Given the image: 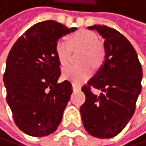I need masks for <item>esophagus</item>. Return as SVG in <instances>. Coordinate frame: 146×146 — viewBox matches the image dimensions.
I'll return each mask as SVG.
<instances>
[{
	"label": "esophagus",
	"mask_w": 146,
	"mask_h": 146,
	"mask_svg": "<svg viewBox=\"0 0 146 146\" xmlns=\"http://www.w3.org/2000/svg\"><path fill=\"white\" fill-rule=\"evenodd\" d=\"M72 90H74V92H76V91H80V86H78V85H76V84H72Z\"/></svg>",
	"instance_id": "obj_1"
}]
</instances>
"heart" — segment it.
<instances>
[{
  "mask_svg": "<svg viewBox=\"0 0 146 146\" xmlns=\"http://www.w3.org/2000/svg\"><path fill=\"white\" fill-rule=\"evenodd\" d=\"M98 36L93 32L80 30L69 37V42L61 38L55 44V53L62 65H66L71 60L72 50H83L81 57L82 65H71L63 71L64 79L75 84L87 81L92 74V67H97L103 60V51L98 45Z\"/></svg>",
  "mask_w": 146,
  "mask_h": 146,
  "instance_id": "b5f03b06",
  "label": "heart"
}]
</instances>
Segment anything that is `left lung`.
<instances>
[{
	"instance_id": "left-lung-1",
	"label": "left lung",
	"mask_w": 146,
	"mask_h": 146,
	"mask_svg": "<svg viewBox=\"0 0 146 146\" xmlns=\"http://www.w3.org/2000/svg\"><path fill=\"white\" fill-rule=\"evenodd\" d=\"M104 38L105 58L102 66L84 85L86 100L81 109L84 128L98 138L118 135L134 115L141 92L142 66L131 43L121 33L107 26L94 25ZM103 92L99 96L91 88Z\"/></svg>"
}]
</instances>
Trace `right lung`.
I'll list each match as a JSON object with an SVG mask.
<instances>
[{
  "mask_svg": "<svg viewBox=\"0 0 146 146\" xmlns=\"http://www.w3.org/2000/svg\"><path fill=\"white\" fill-rule=\"evenodd\" d=\"M54 20L29 28L11 47L6 61L3 82L17 127L36 137L57 129L72 92L68 81L58 83L60 62L55 44L75 31Z\"/></svg>",
  "mask_w": 146,
  "mask_h": 146,
  "instance_id": "obj_1",
  "label": "right lung"
}]
</instances>
